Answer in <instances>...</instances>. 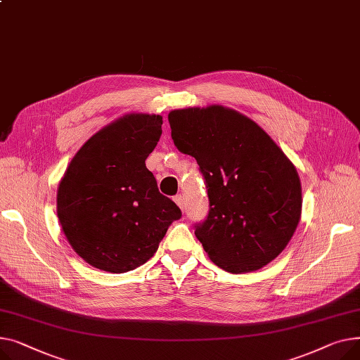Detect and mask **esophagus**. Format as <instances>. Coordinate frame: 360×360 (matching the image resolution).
Returning a JSON list of instances; mask_svg holds the SVG:
<instances>
[{"instance_id":"obj_1","label":"esophagus","mask_w":360,"mask_h":360,"mask_svg":"<svg viewBox=\"0 0 360 360\" xmlns=\"http://www.w3.org/2000/svg\"><path fill=\"white\" fill-rule=\"evenodd\" d=\"M174 202L177 203V206H179L181 210L184 209V198H183L181 195H177V196L174 198Z\"/></svg>"}]
</instances>
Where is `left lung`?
Returning a JSON list of instances; mask_svg holds the SVG:
<instances>
[{"mask_svg": "<svg viewBox=\"0 0 360 360\" xmlns=\"http://www.w3.org/2000/svg\"><path fill=\"white\" fill-rule=\"evenodd\" d=\"M179 151L196 158L209 215L195 236L209 259L229 273L255 271L290 241L302 210L297 168L262 128L219 104L168 113Z\"/></svg>", "mask_w": 360, "mask_h": 360, "instance_id": "1", "label": "left lung"}]
</instances>
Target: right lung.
<instances>
[{"mask_svg": "<svg viewBox=\"0 0 360 360\" xmlns=\"http://www.w3.org/2000/svg\"><path fill=\"white\" fill-rule=\"evenodd\" d=\"M162 116L128 113L96 132L71 160L56 193L70 245L90 266L124 273L150 260L179 206L158 192L145 165Z\"/></svg>", "mask_w": 360, "mask_h": 360, "instance_id": "add662e5", "label": "right lung"}]
</instances>
